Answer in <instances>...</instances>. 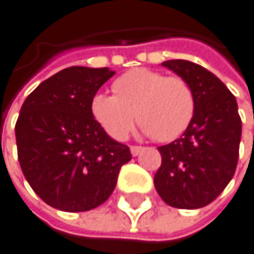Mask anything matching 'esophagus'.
<instances>
[{
	"label": "esophagus",
	"instance_id": "1",
	"mask_svg": "<svg viewBox=\"0 0 254 254\" xmlns=\"http://www.w3.org/2000/svg\"><path fill=\"white\" fill-rule=\"evenodd\" d=\"M141 151H143L141 146H131V154H132V155H138Z\"/></svg>",
	"mask_w": 254,
	"mask_h": 254
}]
</instances>
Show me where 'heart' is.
Masks as SVG:
<instances>
[{
	"label": "heart",
	"instance_id": "heart-1",
	"mask_svg": "<svg viewBox=\"0 0 254 254\" xmlns=\"http://www.w3.org/2000/svg\"><path fill=\"white\" fill-rule=\"evenodd\" d=\"M113 93L96 94L91 111L105 132L116 140L128 137L137 119L146 134L168 143L186 131L195 117V91L183 77L135 68L114 80Z\"/></svg>",
	"mask_w": 254,
	"mask_h": 254
}]
</instances>
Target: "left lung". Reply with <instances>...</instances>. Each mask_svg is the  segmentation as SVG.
Instances as JSON below:
<instances>
[{
    "instance_id": "obj_1",
    "label": "left lung",
    "mask_w": 254,
    "mask_h": 254,
    "mask_svg": "<svg viewBox=\"0 0 254 254\" xmlns=\"http://www.w3.org/2000/svg\"><path fill=\"white\" fill-rule=\"evenodd\" d=\"M163 66L190 83L196 111L180 138L158 148L161 166L154 184L169 206L199 209L216 199L235 175L242 129L238 103L227 86L198 64L172 59Z\"/></svg>"
}]
</instances>
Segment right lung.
Returning a JSON list of instances; mask_svg holds the SVG:
<instances>
[{
	"mask_svg": "<svg viewBox=\"0 0 254 254\" xmlns=\"http://www.w3.org/2000/svg\"><path fill=\"white\" fill-rule=\"evenodd\" d=\"M108 68L70 66L28 94L15 125L25 180L48 206L64 212L99 207L113 193L132 155L103 131L91 111Z\"/></svg>",
	"mask_w": 254,
	"mask_h": 254,
	"instance_id": "1",
	"label": "right lung"
}]
</instances>
